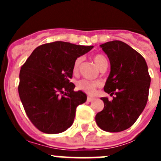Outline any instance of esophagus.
Here are the masks:
<instances>
[{
  "instance_id": "34e87169",
  "label": "esophagus",
  "mask_w": 161,
  "mask_h": 161,
  "mask_svg": "<svg viewBox=\"0 0 161 161\" xmlns=\"http://www.w3.org/2000/svg\"><path fill=\"white\" fill-rule=\"evenodd\" d=\"M94 99H95V98L94 97H87V101H88V102H93V101L94 100Z\"/></svg>"
}]
</instances>
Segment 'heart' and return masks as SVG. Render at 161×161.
I'll use <instances>...</instances> for the list:
<instances>
[{"label": "heart", "instance_id": "b5f03b06", "mask_svg": "<svg viewBox=\"0 0 161 161\" xmlns=\"http://www.w3.org/2000/svg\"><path fill=\"white\" fill-rule=\"evenodd\" d=\"M93 60H94L97 67L99 69H101L102 67L105 66V65H106L108 64L106 58L102 55H96L93 57ZM81 61L82 59L80 57L77 58L76 59V61H75L73 66V72L75 73H76L78 72V70H79L80 65ZM99 85H100V84L97 81H91V80H80L77 83V88L80 90L83 91V92L88 93V94H93V93H94L95 89Z\"/></svg>", "mask_w": 161, "mask_h": 161}]
</instances>
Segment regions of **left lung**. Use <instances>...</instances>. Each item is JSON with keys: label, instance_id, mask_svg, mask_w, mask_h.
<instances>
[{"label": "left lung", "instance_id": "left-lung-1", "mask_svg": "<svg viewBox=\"0 0 161 161\" xmlns=\"http://www.w3.org/2000/svg\"><path fill=\"white\" fill-rule=\"evenodd\" d=\"M110 63V72L104 91L113 97L101 98L104 109L95 120L102 130L119 132L136 123L144 109L148 98L151 77L144 58L122 41L100 45Z\"/></svg>", "mask_w": 161, "mask_h": 161}]
</instances>
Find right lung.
I'll use <instances>...</instances> for the list:
<instances>
[{
  "label": "right lung",
  "mask_w": 161,
  "mask_h": 161,
  "mask_svg": "<svg viewBox=\"0 0 161 161\" xmlns=\"http://www.w3.org/2000/svg\"><path fill=\"white\" fill-rule=\"evenodd\" d=\"M93 46L70 42L43 44L34 50L19 74L18 93L31 123L40 131L58 134L73 123L76 109L87 100L70 82L76 59Z\"/></svg>",
  "instance_id": "obj_1"
}]
</instances>
